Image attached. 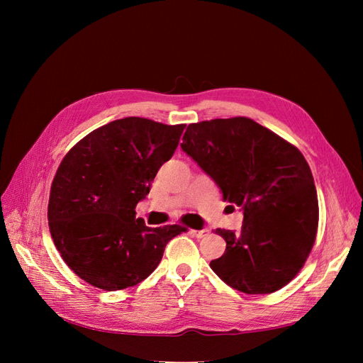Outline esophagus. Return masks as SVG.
Listing matches in <instances>:
<instances>
[{
	"instance_id": "obj_1",
	"label": "esophagus",
	"mask_w": 363,
	"mask_h": 363,
	"mask_svg": "<svg viewBox=\"0 0 363 363\" xmlns=\"http://www.w3.org/2000/svg\"><path fill=\"white\" fill-rule=\"evenodd\" d=\"M192 233L195 235V238H204L208 235V230L203 228V230H192Z\"/></svg>"
}]
</instances>
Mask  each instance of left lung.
Instances as JSON below:
<instances>
[{"label": "left lung", "mask_w": 363, "mask_h": 363, "mask_svg": "<svg viewBox=\"0 0 363 363\" xmlns=\"http://www.w3.org/2000/svg\"><path fill=\"white\" fill-rule=\"evenodd\" d=\"M182 148L244 212L239 233L216 228L227 247L213 272L244 294L286 286L309 257L320 216L300 150L244 116L189 124Z\"/></svg>", "instance_id": "1"}]
</instances>
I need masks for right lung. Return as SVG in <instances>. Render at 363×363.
Here are the masks:
<instances>
[{"label": "right lung", "mask_w": 363, "mask_h": 363, "mask_svg": "<svg viewBox=\"0 0 363 363\" xmlns=\"http://www.w3.org/2000/svg\"><path fill=\"white\" fill-rule=\"evenodd\" d=\"M184 127L138 116L116 119L63 157L50 192V232L67 265L92 286H135L157 268L169 240L186 232L177 224L147 227L135 212Z\"/></svg>", "instance_id": "right-lung-1"}]
</instances>
